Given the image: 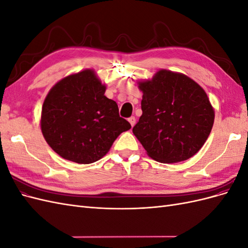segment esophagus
I'll return each instance as SVG.
<instances>
[{
  "mask_svg": "<svg viewBox=\"0 0 248 248\" xmlns=\"http://www.w3.org/2000/svg\"><path fill=\"white\" fill-rule=\"evenodd\" d=\"M128 121H129L131 127H133L134 124H136V118H134V117H130V118L128 119Z\"/></svg>",
  "mask_w": 248,
  "mask_h": 248,
  "instance_id": "1",
  "label": "esophagus"
}]
</instances>
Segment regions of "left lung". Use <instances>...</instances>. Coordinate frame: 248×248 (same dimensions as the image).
<instances>
[{
	"label": "left lung",
	"mask_w": 248,
	"mask_h": 248,
	"mask_svg": "<svg viewBox=\"0 0 248 248\" xmlns=\"http://www.w3.org/2000/svg\"><path fill=\"white\" fill-rule=\"evenodd\" d=\"M138 84L142 115L132 132L147 154L162 163L184 161L197 154L215 117L205 90L185 74L167 69Z\"/></svg>",
	"instance_id": "obj_1"
}]
</instances>
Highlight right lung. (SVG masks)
Returning a JSON list of instances; mask_svg holds the SVG:
<instances>
[{"instance_id":"add662e5","label":"right lung","mask_w":248,"mask_h":248,"mask_svg":"<svg viewBox=\"0 0 248 248\" xmlns=\"http://www.w3.org/2000/svg\"><path fill=\"white\" fill-rule=\"evenodd\" d=\"M93 69L67 76L44 99L40 127L44 139L62 158L79 164L101 159L131 125L119 116L116 101L104 95Z\"/></svg>"}]
</instances>
